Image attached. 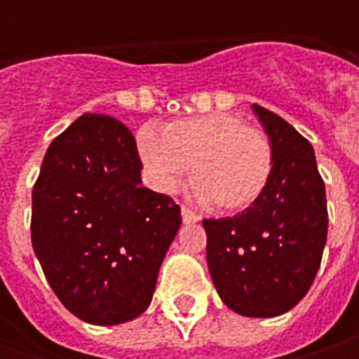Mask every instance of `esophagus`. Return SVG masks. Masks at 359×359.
<instances>
[{"instance_id": "obj_1", "label": "esophagus", "mask_w": 359, "mask_h": 359, "mask_svg": "<svg viewBox=\"0 0 359 359\" xmlns=\"http://www.w3.org/2000/svg\"><path fill=\"white\" fill-rule=\"evenodd\" d=\"M182 219H184V224H196V222H200L201 217L196 212H191L189 208H182Z\"/></svg>"}]
</instances>
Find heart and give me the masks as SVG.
<instances>
[{"instance_id":"b5f03b06","label":"heart","mask_w":359,"mask_h":359,"mask_svg":"<svg viewBox=\"0 0 359 359\" xmlns=\"http://www.w3.org/2000/svg\"><path fill=\"white\" fill-rule=\"evenodd\" d=\"M137 147L158 189H175L191 165L198 198L219 212L250 208L266 191L273 170L268 135L229 114L177 119L163 133L145 128Z\"/></svg>"}]
</instances>
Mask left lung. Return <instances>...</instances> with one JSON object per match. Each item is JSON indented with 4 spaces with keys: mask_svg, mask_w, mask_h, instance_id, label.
Listing matches in <instances>:
<instances>
[{
    "mask_svg": "<svg viewBox=\"0 0 359 359\" xmlns=\"http://www.w3.org/2000/svg\"><path fill=\"white\" fill-rule=\"evenodd\" d=\"M269 135L273 170L266 191L241 214L203 219L208 268L229 310L248 318L290 311L318 273L325 236V186L311 144L285 119L254 105Z\"/></svg>",
    "mask_w": 359,
    "mask_h": 359,
    "instance_id": "8db88e82",
    "label": "left lung"
}]
</instances>
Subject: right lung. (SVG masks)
I'll return each mask as SVG.
<instances>
[{
  "label": "right lung",
  "instance_id": "obj_1",
  "mask_svg": "<svg viewBox=\"0 0 359 359\" xmlns=\"http://www.w3.org/2000/svg\"><path fill=\"white\" fill-rule=\"evenodd\" d=\"M135 137L83 114L46 151L32 194V243L51 290L79 320L142 316L182 226L180 205L142 186Z\"/></svg>",
  "mask_w": 359,
  "mask_h": 359
}]
</instances>
